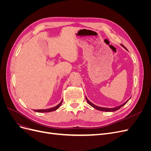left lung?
Segmentation results:
<instances>
[{
    "instance_id": "left-lung-1",
    "label": "left lung",
    "mask_w": 151,
    "mask_h": 151,
    "mask_svg": "<svg viewBox=\"0 0 151 151\" xmlns=\"http://www.w3.org/2000/svg\"><path fill=\"white\" fill-rule=\"evenodd\" d=\"M123 47L126 49V48H125V47L123 46ZM86 99L87 102L88 103V104H89V105H91V106H92V107H93L94 108L98 109V110L103 111H107V112H113V111H115L118 110V109H120V108H122L123 106H124V105H125L128 101H129V100L130 99V98L129 99H128V100H127V101H126L125 103H123V104L119 105V106H116V107H113V108H105V107L98 106H97V105H95V104H93V103H91V102L89 101V100L88 98H87L86 96Z\"/></svg>"
}]
</instances>
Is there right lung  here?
Wrapping results in <instances>:
<instances>
[{"label":"right lung","instance_id":"add662e5","mask_svg":"<svg viewBox=\"0 0 151 151\" xmlns=\"http://www.w3.org/2000/svg\"><path fill=\"white\" fill-rule=\"evenodd\" d=\"M62 103V100L61 101V102L59 103L58 104H57V106L50 108H48V109H33V110L36 112H38V113H47V112H51V111H53L55 110H56L60 106V105Z\"/></svg>","mask_w":151,"mask_h":151}]
</instances>
